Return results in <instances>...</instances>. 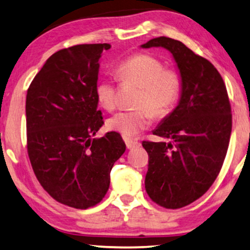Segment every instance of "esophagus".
<instances>
[{"instance_id":"obj_1","label":"esophagus","mask_w":250,"mask_h":250,"mask_svg":"<svg viewBox=\"0 0 250 250\" xmlns=\"http://www.w3.org/2000/svg\"><path fill=\"white\" fill-rule=\"evenodd\" d=\"M125 142L126 148H128V149H131V148H135V147L140 146V142H138V140H132V139L125 138Z\"/></svg>"}]
</instances>
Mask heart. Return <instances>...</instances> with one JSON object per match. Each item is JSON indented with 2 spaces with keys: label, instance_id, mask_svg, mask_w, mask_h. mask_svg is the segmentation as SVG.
Here are the masks:
<instances>
[{
  "label": "heart",
  "instance_id": "1",
  "mask_svg": "<svg viewBox=\"0 0 250 250\" xmlns=\"http://www.w3.org/2000/svg\"><path fill=\"white\" fill-rule=\"evenodd\" d=\"M117 75L122 83L139 87L135 101L136 110L119 112L107 120V128L125 137H133L157 119L167 117L178 103L181 94V78L173 69L165 68L155 56L137 53L121 61ZM98 103L104 110L113 111L117 106V86L111 78H102L95 86Z\"/></svg>",
  "mask_w": 250,
  "mask_h": 250
}]
</instances>
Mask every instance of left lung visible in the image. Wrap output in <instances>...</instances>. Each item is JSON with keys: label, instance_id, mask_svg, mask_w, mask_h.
Wrapping results in <instances>:
<instances>
[{"label": "left lung", "instance_id": "8db88e82", "mask_svg": "<svg viewBox=\"0 0 250 250\" xmlns=\"http://www.w3.org/2000/svg\"><path fill=\"white\" fill-rule=\"evenodd\" d=\"M142 47L167 48L180 70V102L153 131L170 142L145 140L143 147L149 198L164 208H181L205 194L222 168L232 129L229 96L215 66L181 42L162 36Z\"/></svg>", "mask_w": 250, "mask_h": 250}]
</instances>
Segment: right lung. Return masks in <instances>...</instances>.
<instances>
[{
	"label": "right lung",
	"instance_id": "add662e5",
	"mask_svg": "<svg viewBox=\"0 0 250 250\" xmlns=\"http://www.w3.org/2000/svg\"><path fill=\"white\" fill-rule=\"evenodd\" d=\"M110 48L82 44L55 52L27 90L31 167L52 198L73 208H89L104 198L112 167L125 150L115 131L94 138L104 125L95 94L98 60Z\"/></svg>",
	"mask_w": 250,
	"mask_h": 250
}]
</instances>
